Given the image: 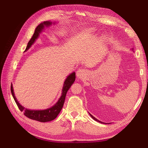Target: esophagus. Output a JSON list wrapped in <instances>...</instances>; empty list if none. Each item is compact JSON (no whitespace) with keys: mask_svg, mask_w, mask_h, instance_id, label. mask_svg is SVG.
Wrapping results in <instances>:
<instances>
[{"mask_svg":"<svg viewBox=\"0 0 148 148\" xmlns=\"http://www.w3.org/2000/svg\"><path fill=\"white\" fill-rule=\"evenodd\" d=\"M84 75H85V70H84L83 69H80L77 70V76L78 78L81 79V78H83Z\"/></svg>","mask_w":148,"mask_h":148,"instance_id":"34e87169","label":"esophagus"}]
</instances>
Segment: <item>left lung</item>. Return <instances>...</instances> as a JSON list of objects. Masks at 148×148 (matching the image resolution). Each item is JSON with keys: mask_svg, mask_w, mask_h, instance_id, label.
Wrapping results in <instances>:
<instances>
[{"mask_svg": "<svg viewBox=\"0 0 148 148\" xmlns=\"http://www.w3.org/2000/svg\"><path fill=\"white\" fill-rule=\"evenodd\" d=\"M89 115H90V116H91V117L94 119V120H96V121H97V122H100V123H102V122H101V121H99V120H98L97 119H96L95 117H93V116L91 115V114H89Z\"/></svg>", "mask_w": 148, "mask_h": 148, "instance_id": "left-lung-1", "label": "left lung"}]
</instances>
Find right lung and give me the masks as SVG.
<instances>
[{
  "instance_id": "right-lung-1",
  "label": "right lung",
  "mask_w": 148,
  "mask_h": 148,
  "mask_svg": "<svg viewBox=\"0 0 148 148\" xmlns=\"http://www.w3.org/2000/svg\"><path fill=\"white\" fill-rule=\"evenodd\" d=\"M52 23L50 21H44L43 23H40L37 27L36 28L34 33L33 35L32 38H31V39L29 41L27 47H26L25 51H27L28 49L31 46V45H32V44L34 42L35 40L38 38V36L40 32L42 31V30L43 29L44 26H49ZM75 78H76V76H75V72L71 73L70 75L68 76V77L66 78V79H65V81L64 82L63 89H62V94L61 97H60V99L54 106L51 107V108H49L46 110H31L25 109L24 107L23 106H21L19 104V102L17 101L16 97L14 95V92H13L12 84H11V92L13 96V99H14L18 107V109L20 110V111L24 112V115L26 116V117H27L30 119L37 120L41 122H49V121L54 120L57 117L58 114L60 113V112L62 110L64 104L66 92L68 91L69 88L71 87V84L74 83Z\"/></svg>"
}]
</instances>
